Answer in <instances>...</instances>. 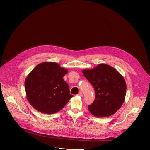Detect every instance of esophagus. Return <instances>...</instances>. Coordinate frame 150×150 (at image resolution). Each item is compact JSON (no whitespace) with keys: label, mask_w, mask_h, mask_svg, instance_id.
Segmentation results:
<instances>
[{"label":"esophagus","mask_w":150,"mask_h":150,"mask_svg":"<svg viewBox=\"0 0 150 150\" xmlns=\"http://www.w3.org/2000/svg\"><path fill=\"white\" fill-rule=\"evenodd\" d=\"M79 96H81V97H82V92L81 91H80L79 93H78V94Z\"/></svg>","instance_id":"obj_1"}]
</instances>
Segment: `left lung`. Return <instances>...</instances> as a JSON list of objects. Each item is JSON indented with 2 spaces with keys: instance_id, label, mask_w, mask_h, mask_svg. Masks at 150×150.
<instances>
[{
  "instance_id": "left-lung-1",
  "label": "left lung",
  "mask_w": 150,
  "mask_h": 150,
  "mask_svg": "<svg viewBox=\"0 0 150 150\" xmlns=\"http://www.w3.org/2000/svg\"><path fill=\"white\" fill-rule=\"evenodd\" d=\"M82 72L96 93L94 102L88 105L90 113L97 117L115 113L126 96V84L123 77L114 68L104 63L92 69H84Z\"/></svg>"
}]
</instances>
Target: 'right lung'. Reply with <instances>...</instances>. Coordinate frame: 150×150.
<instances>
[{
    "label": "right lung",
    "mask_w": 150,
    "mask_h": 150,
    "mask_svg": "<svg viewBox=\"0 0 150 150\" xmlns=\"http://www.w3.org/2000/svg\"><path fill=\"white\" fill-rule=\"evenodd\" d=\"M67 69L58 63L46 62L38 64L25 81L27 98L37 110L45 114L58 112L73 97L63 76Z\"/></svg>",
    "instance_id": "obj_1"
}]
</instances>
